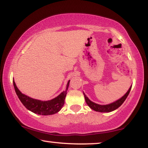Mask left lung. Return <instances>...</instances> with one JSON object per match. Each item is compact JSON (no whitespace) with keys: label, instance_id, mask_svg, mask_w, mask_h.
Instances as JSON below:
<instances>
[{"label":"left lung","instance_id":"left-lung-1","mask_svg":"<svg viewBox=\"0 0 148 148\" xmlns=\"http://www.w3.org/2000/svg\"><path fill=\"white\" fill-rule=\"evenodd\" d=\"M131 89V86L129 88V90L127 91V92L125 94L124 96H123L122 98H121L120 99H119L118 100L115 101V102L111 103V104H106V105H100V104H98L96 103H94L91 101L90 99H89L88 97L86 96V95L84 93V97H85V100H86V102L87 103V104L90 106V108H91L92 110H94L96 112H112V111L116 110L120 107L121 105L123 104V103L125 102V100H126V98L128 96V95L130 92Z\"/></svg>","mask_w":148,"mask_h":148}]
</instances>
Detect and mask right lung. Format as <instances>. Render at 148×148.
<instances>
[{"label": "right lung", "mask_w": 148, "mask_h": 148, "mask_svg": "<svg viewBox=\"0 0 148 148\" xmlns=\"http://www.w3.org/2000/svg\"><path fill=\"white\" fill-rule=\"evenodd\" d=\"M69 81L66 84V90L60 93L57 97L48 101H41L30 98L26 95L22 94L16 86L13 80V86L18 98L23 106L28 110L35 114L40 115H51L57 113L62 108L64 104V99L66 95V91L69 86Z\"/></svg>", "instance_id": "right-lung-1"}]
</instances>
